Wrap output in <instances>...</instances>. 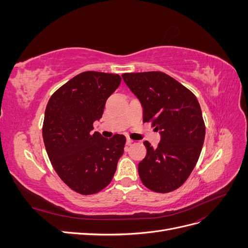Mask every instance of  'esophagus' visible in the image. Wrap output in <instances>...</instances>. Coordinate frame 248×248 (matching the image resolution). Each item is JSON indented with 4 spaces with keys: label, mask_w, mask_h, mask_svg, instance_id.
<instances>
[{
    "label": "esophagus",
    "mask_w": 248,
    "mask_h": 248,
    "mask_svg": "<svg viewBox=\"0 0 248 248\" xmlns=\"http://www.w3.org/2000/svg\"><path fill=\"white\" fill-rule=\"evenodd\" d=\"M132 142H133V140L131 139H129V138L126 139V144L127 145H130V144H132Z\"/></svg>",
    "instance_id": "34e87169"
}]
</instances>
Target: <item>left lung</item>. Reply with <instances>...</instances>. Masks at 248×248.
<instances>
[{
    "instance_id": "left-lung-1",
    "label": "left lung",
    "mask_w": 248,
    "mask_h": 248,
    "mask_svg": "<svg viewBox=\"0 0 248 248\" xmlns=\"http://www.w3.org/2000/svg\"><path fill=\"white\" fill-rule=\"evenodd\" d=\"M122 78L141 104L142 121L152 122L160 134L157 148L144 141L147 154L139 163L141 182L155 192L175 190L191 174L204 144L205 123L197 97L160 71Z\"/></svg>"
}]
</instances>
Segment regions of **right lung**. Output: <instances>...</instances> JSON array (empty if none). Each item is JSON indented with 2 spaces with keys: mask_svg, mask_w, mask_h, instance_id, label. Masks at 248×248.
Listing matches in <instances>:
<instances>
[{
  "mask_svg": "<svg viewBox=\"0 0 248 248\" xmlns=\"http://www.w3.org/2000/svg\"><path fill=\"white\" fill-rule=\"evenodd\" d=\"M119 74L86 71L51 95L44 114L42 136L48 158L62 181L80 194L107 187L123 155L126 138L92 132L107 99L121 84Z\"/></svg>",
  "mask_w": 248,
  "mask_h": 248,
  "instance_id": "obj_1",
  "label": "right lung"
}]
</instances>
